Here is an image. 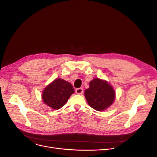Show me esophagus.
<instances>
[{"label":"esophagus","instance_id":"1","mask_svg":"<svg viewBox=\"0 0 157 157\" xmlns=\"http://www.w3.org/2000/svg\"><path fill=\"white\" fill-rule=\"evenodd\" d=\"M83 88H77V89L76 90V94H78V95L82 94V93H83Z\"/></svg>","mask_w":157,"mask_h":157}]
</instances>
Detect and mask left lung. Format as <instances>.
Returning <instances> with one entry per match:
<instances>
[{
    "mask_svg": "<svg viewBox=\"0 0 157 157\" xmlns=\"http://www.w3.org/2000/svg\"><path fill=\"white\" fill-rule=\"evenodd\" d=\"M85 97L89 105L98 111H103L115 101V91L108 81L94 78L85 91Z\"/></svg>",
    "mask_w": 157,
    "mask_h": 157,
    "instance_id": "8db88e82",
    "label": "left lung"
}]
</instances>
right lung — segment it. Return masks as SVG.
<instances>
[{"instance_id":"obj_1","label":"right lung","mask_w":157,"mask_h":157,"mask_svg":"<svg viewBox=\"0 0 157 157\" xmlns=\"http://www.w3.org/2000/svg\"><path fill=\"white\" fill-rule=\"evenodd\" d=\"M74 92V89L69 82L56 78L44 89L42 99L45 104L53 109H59L67 102Z\"/></svg>"}]
</instances>
